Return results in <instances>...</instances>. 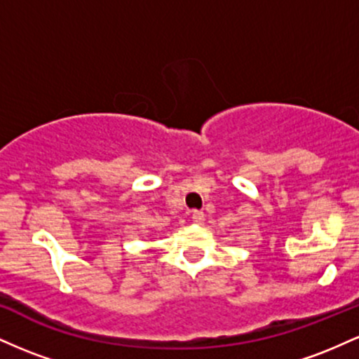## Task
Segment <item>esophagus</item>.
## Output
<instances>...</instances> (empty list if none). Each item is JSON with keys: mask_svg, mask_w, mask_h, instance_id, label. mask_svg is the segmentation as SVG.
Wrapping results in <instances>:
<instances>
[{"mask_svg": "<svg viewBox=\"0 0 359 359\" xmlns=\"http://www.w3.org/2000/svg\"><path fill=\"white\" fill-rule=\"evenodd\" d=\"M192 221L197 222V224H203V222L205 221V216L203 211H194L192 212Z\"/></svg>", "mask_w": 359, "mask_h": 359, "instance_id": "34e87169", "label": "esophagus"}]
</instances>
